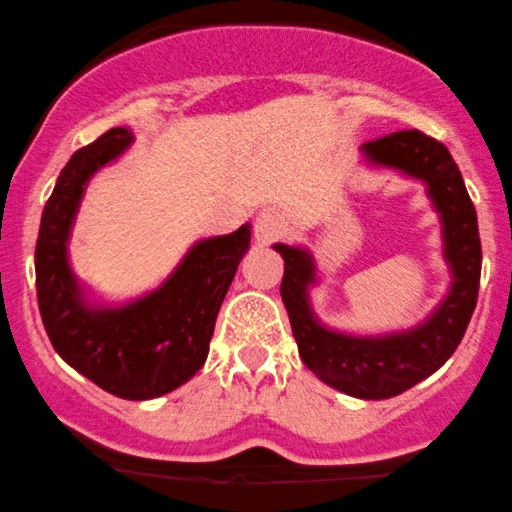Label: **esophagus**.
I'll use <instances>...</instances> for the list:
<instances>
[{"label": "esophagus", "instance_id": "34e87169", "mask_svg": "<svg viewBox=\"0 0 512 512\" xmlns=\"http://www.w3.org/2000/svg\"><path fill=\"white\" fill-rule=\"evenodd\" d=\"M282 230H284V221L275 209L258 211L254 218V237L261 247H268V244L280 240Z\"/></svg>", "mask_w": 512, "mask_h": 512}]
</instances>
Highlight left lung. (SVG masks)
I'll return each mask as SVG.
<instances>
[{
	"label": "left lung",
	"instance_id": "8db88e82",
	"mask_svg": "<svg viewBox=\"0 0 512 512\" xmlns=\"http://www.w3.org/2000/svg\"><path fill=\"white\" fill-rule=\"evenodd\" d=\"M362 152L371 164L397 169L428 185V195L440 211L444 258L451 270V289L440 308L409 331L386 336L338 334L322 327L310 310L313 256L287 244H275V249L284 258L280 294L305 367L345 395L388 400L435 374L459 348L477 303L482 244L475 207L447 145L423 131L407 129L367 141Z\"/></svg>",
	"mask_w": 512,
	"mask_h": 512
}]
</instances>
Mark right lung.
<instances>
[{"label":"right lung","mask_w":512,"mask_h":512,"mask_svg":"<svg viewBox=\"0 0 512 512\" xmlns=\"http://www.w3.org/2000/svg\"><path fill=\"white\" fill-rule=\"evenodd\" d=\"M124 126L79 148L58 176L42 211L35 249L37 301L56 353L122 400L167 395L202 369L216 317L251 230L197 242L162 287L122 308L86 303L68 263V237L86 183L129 148Z\"/></svg>","instance_id":"add662e5"}]
</instances>
